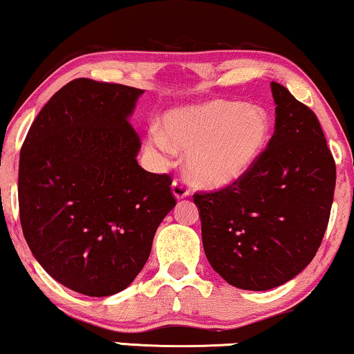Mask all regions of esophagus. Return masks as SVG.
Masks as SVG:
<instances>
[{"label":"esophagus","mask_w":354,"mask_h":354,"mask_svg":"<svg viewBox=\"0 0 354 354\" xmlns=\"http://www.w3.org/2000/svg\"><path fill=\"white\" fill-rule=\"evenodd\" d=\"M172 193L174 196L177 198V200H182V198L188 196V193H190V188L185 183L183 178H176V180L172 182Z\"/></svg>","instance_id":"1"}]
</instances>
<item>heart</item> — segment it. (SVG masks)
<instances>
[{"instance_id":"heart-1","label":"heart","mask_w":354,"mask_h":354,"mask_svg":"<svg viewBox=\"0 0 354 354\" xmlns=\"http://www.w3.org/2000/svg\"><path fill=\"white\" fill-rule=\"evenodd\" d=\"M269 130V115L261 106L212 100L167 113L164 133L151 129L149 142L164 153L172 147L188 151L187 171L193 180L224 187L248 172L268 143Z\"/></svg>"}]
</instances>
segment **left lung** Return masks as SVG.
Masks as SVG:
<instances>
[{
    "instance_id": "left-lung-1",
    "label": "left lung",
    "mask_w": 354,
    "mask_h": 354,
    "mask_svg": "<svg viewBox=\"0 0 354 354\" xmlns=\"http://www.w3.org/2000/svg\"><path fill=\"white\" fill-rule=\"evenodd\" d=\"M275 130L240 178L193 195L212 269L236 288L263 292L298 275L316 256L335 190V161L316 114L270 82Z\"/></svg>"
}]
</instances>
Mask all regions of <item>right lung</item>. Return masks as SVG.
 Masks as SVG:
<instances>
[{"label": "right lung", "mask_w": 354, "mask_h": 354, "mask_svg": "<svg viewBox=\"0 0 354 354\" xmlns=\"http://www.w3.org/2000/svg\"><path fill=\"white\" fill-rule=\"evenodd\" d=\"M143 90L75 79L28 129L19 161L27 245L53 279L88 297L127 288L176 206L172 177L138 166L129 124Z\"/></svg>", "instance_id": "1"}]
</instances>
